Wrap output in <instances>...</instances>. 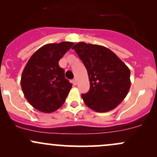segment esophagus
<instances>
[{"label":"esophagus","instance_id":"esophagus-1","mask_svg":"<svg viewBox=\"0 0 157 157\" xmlns=\"http://www.w3.org/2000/svg\"><path fill=\"white\" fill-rule=\"evenodd\" d=\"M72 82H73V84H74V85H75V86L77 85V79H74V80H72Z\"/></svg>","mask_w":157,"mask_h":157}]
</instances>
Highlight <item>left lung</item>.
<instances>
[{"mask_svg":"<svg viewBox=\"0 0 157 157\" xmlns=\"http://www.w3.org/2000/svg\"><path fill=\"white\" fill-rule=\"evenodd\" d=\"M86 68L90 89L81 94L88 107L98 113L115 109L130 90V71L109 48L78 42L72 48Z\"/></svg>","mask_w":157,"mask_h":157,"instance_id":"1","label":"left lung"}]
</instances>
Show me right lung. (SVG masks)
Segmentation results:
<instances>
[{
  "instance_id": "1",
  "label": "right lung",
  "mask_w": 157,
  "mask_h": 157,
  "mask_svg": "<svg viewBox=\"0 0 157 157\" xmlns=\"http://www.w3.org/2000/svg\"><path fill=\"white\" fill-rule=\"evenodd\" d=\"M73 44L69 42L45 44L27 62L21 86L26 99L39 111L53 113L65 103L72 84L65 77L59 61Z\"/></svg>"
}]
</instances>
